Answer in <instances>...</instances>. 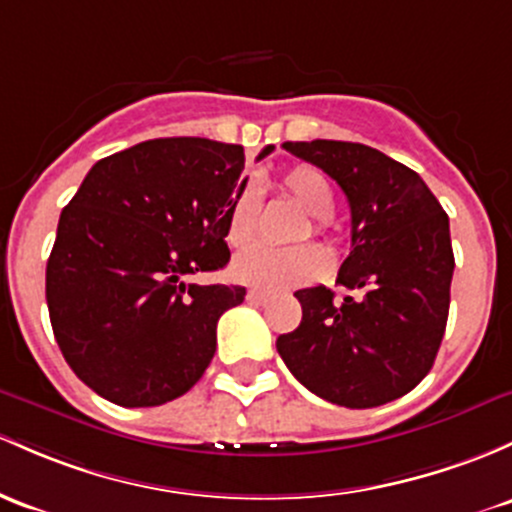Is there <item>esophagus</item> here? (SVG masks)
<instances>
[{
  "label": "esophagus",
  "mask_w": 512,
  "mask_h": 512,
  "mask_svg": "<svg viewBox=\"0 0 512 512\" xmlns=\"http://www.w3.org/2000/svg\"><path fill=\"white\" fill-rule=\"evenodd\" d=\"M247 301L262 306V303L269 301V294H267V291H260V289H250V291H247Z\"/></svg>",
  "instance_id": "obj_1"
}]
</instances>
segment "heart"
Listing matches in <instances>:
<instances>
[{"label":"heart","mask_w":512,"mask_h":512,"mask_svg":"<svg viewBox=\"0 0 512 512\" xmlns=\"http://www.w3.org/2000/svg\"><path fill=\"white\" fill-rule=\"evenodd\" d=\"M279 192L308 213L294 238L328 233V213L333 211L335 196L328 177L313 165H294L279 177ZM260 228V189L245 182L230 201L226 213V240L240 250L257 238ZM233 279L255 289L279 291L316 279L323 272V255L313 245L294 247H252L233 260Z\"/></svg>","instance_id":"b5f03b06"}]
</instances>
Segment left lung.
Listing matches in <instances>:
<instances>
[{"instance_id":"8db88e82","label":"left lung","mask_w":512,"mask_h":512,"mask_svg":"<svg viewBox=\"0 0 512 512\" xmlns=\"http://www.w3.org/2000/svg\"><path fill=\"white\" fill-rule=\"evenodd\" d=\"M284 150L333 177L352 213L338 284L296 291L303 318L277 350L308 391L374 408L413 391L432 369L449 313V218L418 172L362 143L311 140Z\"/></svg>"}]
</instances>
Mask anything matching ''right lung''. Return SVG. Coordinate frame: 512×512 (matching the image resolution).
<instances>
[{
    "instance_id": "add662e5",
    "label": "right lung",
    "mask_w": 512,
    "mask_h": 512,
    "mask_svg": "<svg viewBox=\"0 0 512 512\" xmlns=\"http://www.w3.org/2000/svg\"><path fill=\"white\" fill-rule=\"evenodd\" d=\"M243 170V145L145 140L99 160L60 213L46 267L50 325L101 398L162 406L211 364L218 318L243 303L245 286L189 277L228 265L226 213Z\"/></svg>"
}]
</instances>
